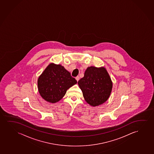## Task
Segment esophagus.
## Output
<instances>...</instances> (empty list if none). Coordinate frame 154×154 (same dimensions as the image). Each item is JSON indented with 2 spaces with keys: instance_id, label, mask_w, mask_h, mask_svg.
Returning a JSON list of instances; mask_svg holds the SVG:
<instances>
[{
  "instance_id": "1",
  "label": "esophagus",
  "mask_w": 154,
  "mask_h": 154,
  "mask_svg": "<svg viewBox=\"0 0 154 154\" xmlns=\"http://www.w3.org/2000/svg\"><path fill=\"white\" fill-rule=\"evenodd\" d=\"M75 79H76L77 81H78L79 80V79H80V77H79V76H77L76 78H75Z\"/></svg>"
}]
</instances>
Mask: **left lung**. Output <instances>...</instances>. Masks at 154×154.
Returning a JSON list of instances; mask_svg holds the SVG:
<instances>
[{"label": "left lung", "mask_w": 154, "mask_h": 154, "mask_svg": "<svg viewBox=\"0 0 154 154\" xmlns=\"http://www.w3.org/2000/svg\"><path fill=\"white\" fill-rule=\"evenodd\" d=\"M78 84L85 100L92 106L105 102L110 96L113 83L108 72L104 67L90 66Z\"/></svg>", "instance_id": "obj_1"}]
</instances>
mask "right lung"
<instances>
[{"label": "right lung", "instance_id": "1", "mask_svg": "<svg viewBox=\"0 0 154 154\" xmlns=\"http://www.w3.org/2000/svg\"><path fill=\"white\" fill-rule=\"evenodd\" d=\"M76 83V80L63 66L52 63L38 78V88L44 100L55 103L61 100L68 89Z\"/></svg>", "mask_w": 154, "mask_h": 154}]
</instances>
